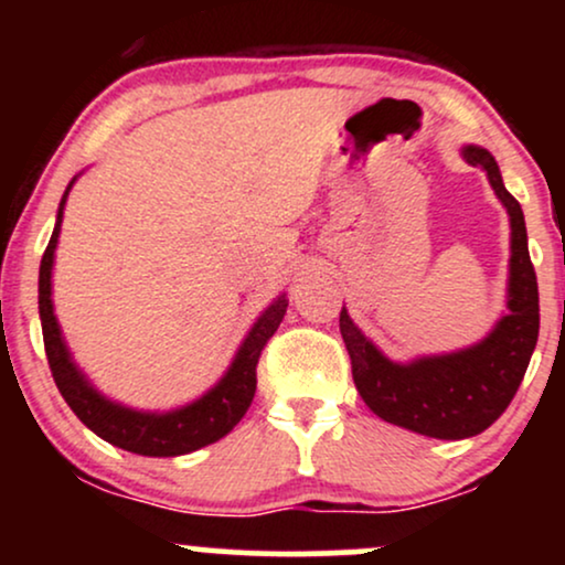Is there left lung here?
Listing matches in <instances>:
<instances>
[{
	"mask_svg": "<svg viewBox=\"0 0 565 565\" xmlns=\"http://www.w3.org/2000/svg\"><path fill=\"white\" fill-rule=\"evenodd\" d=\"M462 157L472 167H483L499 201L508 206L512 228L508 316L468 350L393 364L355 329L345 308L340 313L353 382L364 404L385 423L444 440L478 436L502 417L521 387L540 337V289L521 204L504 188L497 161L486 148L468 146Z\"/></svg>",
	"mask_w": 565,
	"mask_h": 565,
	"instance_id": "8db88e82",
	"label": "left lung"
}]
</instances>
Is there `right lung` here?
I'll return each mask as SVG.
<instances>
[{
    "instance_id": "obj_1",
    "label": "right lung",
    "mask_w": 565,
    "mask_h": 565,
    "mask_svg": "<svg viewBox=\"0 0 565 565\" xmlns=\"http://www.w3.org/2000/svg\"><path fill=\"white\" fill-rule=\"evenodd\" d=\"M71 188V185H68ZM68 188L63 193L61 210H57V223L50 238L47 249L42 255L39 265V316H42V334H44V353H47L50 372L61 391L71 412L82 419L95 436H100L108 444L119 446V449L142 454V457H180V454H191L210 446L242 423V417L249 408L252 398L257 391V364L268 340L274 337L278 323L284 321L287 313V300L278 297L268 310L257 319L252 327L249 337L244 340L238 350L236 361H233L228 374L212 387L204 398L193 401L191 406L178 408V412L167 414H142L125 408L119 404L103 398L100 393L84 380V374L71 361L66 342H63L61 329H57L53 300H50V276H53V255L57 244V233H61L63 204H66Z\"/></svg>"
}]
</instances>
